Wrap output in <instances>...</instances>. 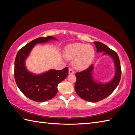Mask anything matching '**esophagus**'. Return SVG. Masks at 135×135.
<instances>
[{"instance_id":"esophagus-1","label":"esophagus","mask_w":135,"mask_h":135,"mask_svg":"<svg viewBox=\"0 0 135 135\" xmlns=\"http://www.w3.org/2000/svg\"><path fill=\"white\" fill-rule=\"evenodd\" d=\"M68 73H69V74H73L74 73V71L71 68H69V69H68Z\"/></svg>"}]
</instances>
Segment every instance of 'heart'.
Returning <instances> with one entry per match:
<instances>
[{"instance_id": "1", "label": "heart", "mask_w": 135, "mask_h": 135, "mask_svg": "<svg viewBox=\"0 0 135 135\" xmlns=\"http://www.w3.org/2000/svg\"><path fill=\"white\" fill-rule=\"evenodd\" d=\"M94 56V49L90 45L75 43L67 46L65 48V58L73 60V67L79 70L88 68L92 63Z\"/></svg>"}]
</instances>
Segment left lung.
Masks as SVG:
<instances>
[{"label": "left lung", "mask_w": 135, "mask_h": 135, "mask_svg": "<svg viewBox=\"0 0 135 135\" xmlns=\"http://www.w3.org/2000/svg\"><path fill=\"white\" fill-rule=\"evenodd\" d=\"M98 52H104L103 55H108L113 59L115 67L114 78L107 83H100L93 78V66L92 64L86 70L76 74V82L75 90L80 97L87 101L97 102L110 95L115 89L121 79L122 70L117 54L104 43L95 42Z\"/></svg>", "instance_id": "1"}]
</instances>
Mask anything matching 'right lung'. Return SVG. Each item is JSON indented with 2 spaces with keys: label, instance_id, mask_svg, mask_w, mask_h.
<instances>
[{
  "label": "right lung",
  "instance_id": "right-lung-1",
  "mask_svg": "<svg viewBox=\"0 0 135 135\" xmlns=\"http://www.w3.org/2000/svg\"><path fill=\"white\" fill-rule=\"evenodd\" d=\"M57 39L52 36L42 37L32 40L19 50L15 60L14 77L18 88L23 94L36 102H45L53 98L58 92V84L68 74V68L61 70H50L40 74L28 71L25 61L31 49L37 43Z\"/></svg>",
  "mask_w": 135,
  "mask_h": 135
}]
</instances>
